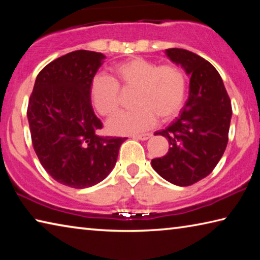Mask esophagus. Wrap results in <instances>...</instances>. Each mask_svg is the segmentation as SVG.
Returning a JSON list of instances; mask_svg holds the SVG:
<instances>
[{"label":"esophagus","instance_id":"34e87169","mask_svg":"<svg viewBox=\"0 0 260 260\" xmlns=\"http://www.w3.org/2000/svg\"><path fill=\"white\" fill-rule=\"evenodd\" d=\"M151 136V133H144V134H136L133 135L134 139H138V140H142V141H146Z\"/></svg>","mask_w":260,"mask_h":260}]
</instances>
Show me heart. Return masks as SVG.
I'll use <instances>...</instances> for the list:
<instances>
[{
    "label": "heart",
    "instance_id": "heart-1",
    "mask_svg": "<svg viewBox=\"0 0 260 260\" xmlns=\"http://www.w3.org/2000/svg\"><path fill=\"white\" fill-rule=\"evenodd\" d=\"M122 90L134 89L129 111L121 112L108 122L114 134L144 131L159 121H169L182 109L187 96V77L173 63L158 65L142 57H134L111 68V77L99 74L90 85V99L101 116L111 117L121 104Z\"/></svg>",
    "mask_w": 260,
    "mask_h": 260
}]
</instances>
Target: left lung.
Wrapping results in <instances>:
<instances>
[{"label": "left lung", "mask_w": 260, "mask_h": 260, "mask_svg": "<svg viewBox=\"0 0 260 260\" xmlns=\"http://www.w3.org/2000/svg\"><path fill=\"white\" fill-rule=\"evenodd\" d=\"M166 55L190 74V89L177 119L156 132L169 140L170 148L151 165L169 182L186 187L208 177L225 152L232 104L221 77L208 60L179 48L167 49Z\"/></svg>", "instance_id": "left-lung-1"}]
</instances>
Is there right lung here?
Segmentation results:
<instances>
[{"mask_svg": "<svg viewBox=\"0 0 260 260\" xmlns=\"http://www.w3.org/2000/svg\"><path fill=\"white\" fill-rule=\"evenodd\" d=\"M105 56L77 50L38 74L27 118L34 151L43 169L65 186L82 189L107 178L127 138L102 136L90 104V85Z\"/></svg>", "mask_w": 260, "mask_h": 260, "instance_id": "right-lung-1", "label": "right lung"}]
</instances>
